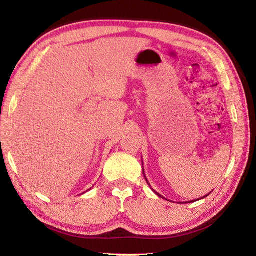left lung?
<instances>
[{"instance_id":"left-lung-1","label":"left lung","mask_w":256,"mask_h":256,"mask_svg":"<svg viewBox=\"0 0 256 256\" xmlns=\"http://www.w3.org/2000/svg\"><path fill=\"white\" fill-rule=\"evenodd\" d=\"M142 172H144V179H146V181H147V184H148L150 186V184H149V182H148L147 178H146V174H144V168H142ZM150 188H151V186H150ZM151 189H152V188H151ZM152 191H154V194H157L158 196H160V198H164L162 196H161V194H159L157 191H154V189H152ZM210 194H211V192H210ZM208 194H206V196H202V198H200V199H196V200H201V199H204V198H206V196H208ZM196 200H194V201H189V202H194V201H196ZM189 202H186V203H189Z\"/></svg>"}]
</instances>
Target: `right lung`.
Listing matches in <instances>:
<instances>
[{"mask_svg": "<svg viewBox=\"0 0 256 256\" xmlns=\"http://www.w3.org/2000/svg\"><path fill=\"white\" fill-rule=\"evenodd\" d=\"M87 191H88V190H87Z\"/></svg>", "mask_w": 256, "mask_h": 256, "instance_id": "obj_1", "label": "right lung"}]
</instances>
